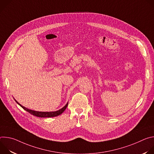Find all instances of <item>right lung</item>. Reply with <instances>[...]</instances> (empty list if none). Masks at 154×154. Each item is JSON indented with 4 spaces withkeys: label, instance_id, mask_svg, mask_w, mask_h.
I'll use <instances>...</instances> for the list:
<instances>
[{
    "label": "right lung",
    "instance_id": "obj_1",
    "mask_svg": "<svg viewBox=\"0 0 154 154\" xmlns=\"http://www.w3.org/2000/svg\"><path fill=\"white\" fill-rule=\"evenodd\" d=\"M14 100L18 105H19L22 108L24 109L25 110H26L27 112H29V113H30L34 116H36L37 117H40V118H51V117L57 116L63 113V112L65 110L66 108H67L68 105V102L66 104V105H64L62 108H61V109H58V110L55 111V112H37V111L32 110V109H30L24 107V106L20 105L16 100L14 99Z\"/></svg>",
    "mask_w": 154,
    "mask_h": 154
}]
</instances>
